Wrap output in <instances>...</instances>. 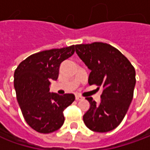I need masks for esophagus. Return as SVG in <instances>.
<instances>
[{
	"label": "esophagus",
	"instance_id": "obj_1",
	"mask_svg": "<svg viewBox=\"0 0 150 150\" xmlns=\"http://www.w3.org/2000/svg\"><path fill=\"white\" fill-rule=\"evenodd\" d=\"M75 98H76V100L78 101V100H80V99H82V98H83V97H81L80 95H76L75 96Z\"/></svg>",
	"mask_w": 150,
	"mask_h": 150
}]
</instances>
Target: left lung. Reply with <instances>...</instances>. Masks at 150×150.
Returning a JSON list of instances; mask_svg holds the SVG:
<instances>
[{"label": "left lung", "mask_w": 150, "mask_h": 150, "mask_svg": "<svg viewBox=\"0 0 150 150\" xmlns=\"http://www.w3.org/2000/svg\"><path fill=\"white\" fill-rule=\"evenodd\" d=\"M76 52L91 70L89 85L102 87L100 103L87 98L89 109L83 115L85 125L94 132L104 133L123 121L134 97L135 70L117 48L103 42L75 45Z\"/></svg>", "instance_id": "left-lung-1"}]
</instances>
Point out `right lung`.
Instances as JSON below:
<instances>
[{"label":"right lung","mask_w":150,"mask_h":150,"mask_svg":"<svg viewBox=\"0 0 150 150\" xmlns=\"http://www.w3.org/2000/svg\"><path fill=\"white\" fill-rule=\"evenodd\" d=\"M75 45L39 52L22 61L14 72V88L22 115L38 133L49 134L64 123L63 111L75 100L72 93H49L50 82L57 80L62 62L74 54Z\"/></svg>","instance_id":"right-lung-1"}]
</instances>
